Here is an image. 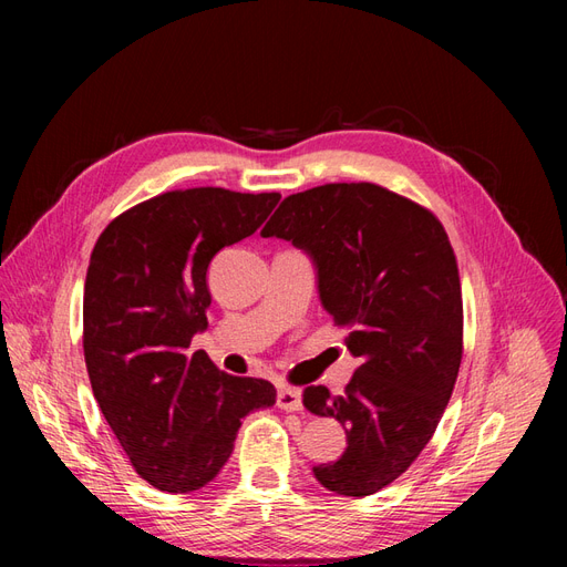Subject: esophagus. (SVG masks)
<instances>
[{"mask_svg":"<svg viewBox=\"0 0 567 567\" xmlns=\"http://www.w3.org/2000/svg\"><path fill=\"white\" fill-rule=\"evenodd\" d=\"M277 404L286 411H300L302 409V392L300 388H293V385H279V392H277Z\"/></svg>","mask_w":567,"mask_h":567,"instance_id":"obj_1","label":"esophagus"}]
</instances>
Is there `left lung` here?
<instances>
[{
    "label": "left lung",
    "mask_w": 567,
    "mask_h": 567,
    "mask_svg": "<svg viewBox=\"0 0 567 567\" xmlns=\"http://www.w3.org/2000/svg\"><path fill=\"white\" fill-rule=\"evenodd\" d=\"M262 236L312 255L319 298L359 367L346 392L305 388L302 404L348 433L315 477L336 494L369 496L398 480L431 442L463 354L456 255L423 205L371 182H340L284 198Z\"/></svg>",
    "instance_id": "left-lung-1"
}]
</instances>
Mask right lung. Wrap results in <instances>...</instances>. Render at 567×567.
Returning a JSON list of instances; mask_svg holds the SVG:
<instances>
[{"mask_svg": "<svg viewBox=\"0 0 567 567\" xmlns=\"http://www.w3.org/2000/svg\"><path fill=\"white\" fill-rule=\"evenodd\" d=\"M279 198L177 188L117 215L92 250L84 364L120 447L163 492L208 485L231 456L241 419L277 402L269 381L238 379L186 348L208 326L210 260L255 234Z\"/></svg>", "mask_w": 567, "mask_h": 567, "instance_id": "obj_1", "label": "right lung"}]
</instances>
